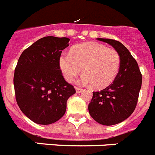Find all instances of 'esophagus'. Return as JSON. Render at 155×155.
Wrapping results in <instances>:
<instances>
[{
  "label": "esophagus",
  "mask_w": 155,
  "mask_h": 155,
  "mask_svg": "<svg viewBox=\"0 0 155 155\" xmlns=\"http://www.w3.org/2000/svg\"><path fill=\"white\" fill-rule=\"evenodd\" d=\"M75 91H76V93H80L83 91V89L80 87H75Z\"/></svg>",
  "instance_id": "34e87169"
}]
</instances>
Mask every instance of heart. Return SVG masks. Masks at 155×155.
Wrapping results in <instances>:
<instances>
[{"instance_id":"1","label":"heart","mask_w":155,"mask_h":155,"mask_svg":"<svg viewBox=\"0 0 155 155\" xmlns=\"http://www.w3.org/2000/svg\"><path fill=\"white\" fill-rule=\"evenodd\" d=\"M59 66L64 77L72 82L80 73L84 75L82 84H92L101 89L111 84L120 67V56L115 49L97 42H85L75 45L71 53L63 52L59 58Z\"/></svg>"}]
</instances>
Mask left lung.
I'll list each match as a JSON object with an SVG mask.
<instances>
[{
	"label": "left lung",
	"instance_id": "1",
	"mask_svg": "<svg viewBox=\"0 0 155 155\" xmlns=\"http://www.w3.org/2000/svg\"><path fill=\"white\" fill-rule=\"evenodd\" d=\"M111 45L120 56V67L114 82L105 89L94 91L89 103L90 115L103 125H114L131 116L137 105L142 74L135 58L120 41L97 38Z\"/></svg>",
	"mask_w": 155,
	"mask_h": 155
}]
</instances>
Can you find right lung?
Returning a JSON list of instances; mask_svg holds the SVG:
<instances>
[{
	"label": "right lung",
	"mask_w": 155,
	"mask_h": 155,
	"mask_svg": "<svg viewBox=\"0 0 155 155\" xmlns=\"http://www.w3.org/2000/svg\"><path fill=\"white\" fill-rule=\"evenodd\" d=\"M69 38L47 36L22 53L14 72L15 100L27 117L50 124L64 115L68 97L75 89L64 78L59 66Z\"/></svg>",
	"instance_id": "right-lung-1"
}]
</instances>
